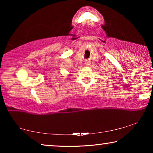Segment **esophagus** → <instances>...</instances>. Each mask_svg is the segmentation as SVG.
<instances>
[{
	"label": "esophagus",
	"instance_id": "obj_1",
	"mask_svg": "<svg viewBox=\"0 0 153 153\" xmlns=\"http://www.w3.org/2000/svg\"><path fill=\"white\" fill-rule=\"evenodd\" d=\"M85 64H86V65H90V63H89V62H88V61H86V63H85Z\"/></svg>",
	"mask_w": 153,
	"mask_h": 153
}]
</instances>
